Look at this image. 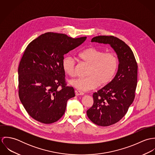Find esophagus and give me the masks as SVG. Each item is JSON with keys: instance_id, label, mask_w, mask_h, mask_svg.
<instances>
[{"instance_id": "esophagus-1", "label": "esophagus", "mask_w": 155, "mask_h": 155, "mask_svg": "<svg viewBox=\"0 0 155 155\" xmlns=\"http://www.w3.org/2000/svg\"><path fill=\"white\" fill-rule=\"evenodd\" d=\"M75 94L77 96H78V95H84V93L82 92L79 91H75Z\"/></svg>"}]
</instances>
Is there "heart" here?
<instances>
[{
    "label": "heart",
    "mask_w": 155,
    "mask_h": 155,
    "mask_svg": "<svg viewBox=\"0 0 155 155\" xmlns=\"http://www.w3.org/2000/svg\"><path fill=\"white\" fill-rule=\"evenodd\" d=\"M79 58L88 65L87 76L70 81V84L81 91H87L97 88L99 84L104 86L113 79L119 66L117 55L113 53H105L93 46L88 47L78 54ZM76 62L71 57H65L62 61L64 73L70 77L75 76Z\"/></svg>",
    "instance_id": "obj_1"
}]
</instances>
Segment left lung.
Masks as SVG:
<instances>
[{
    "mask_svg": "<svg viewBox=\"0 0 155 155\" xmlns=\"http://www.w3.org/2000/svg\"><path fill=\"white\" fill-rule=\"evenodd\" d=\"M92 42L109 44L119 60L117 71L113 79L93 94V106L87 111L95 124L107 127L119 121L127 113L135 98L138 66L131 48L113 36H98Z\"/></svg>",
    "mask_w": 155,
    "mask_h": 155,
    "instance_id": "8db88e82",
    "label": "left lung"
}]
</instances>
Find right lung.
Segmentation results:
<instances>
[{"label":"right lung","instance_id":"add662e5","mask_svg":"<svg viewBox=\"0 0 155 155\" xmlns=\"http://www.w3.org/2000/svg\"><path fill=\"white\" fill-rule=\"evenodd\" d=\"M86 39L48 32L27 46L18 67V94L24 109L36 120L49 124L64 114L67 100L75 94L73 87L67 86L62 61L64 54Z\"/></svg>","mask_w":155,"mask_h":155}]
</instances>
